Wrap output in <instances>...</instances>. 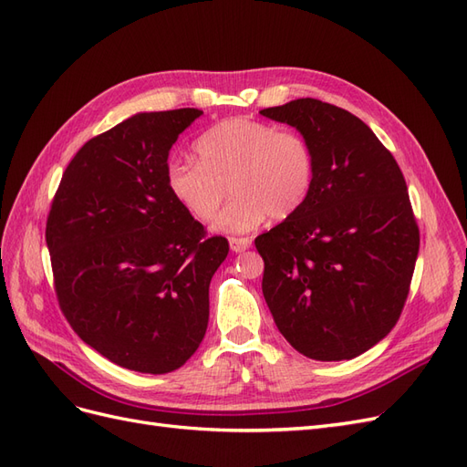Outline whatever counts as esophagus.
<instances>
[{"label": "esophagus", "mask_w": 467, "mask_h": 467, "mask_svg": "<svg viewBox=\"0 0 467 467\" xmlns=\"http://www.w3.org/2000/svg\"><path fill=\"white\" fill-rule=\"evenodd\" d=\"M230 247L234 253H242L251 247V239L249 237H230Z\"/></svg>", "instance_id": "obj_1"}]
</instances>
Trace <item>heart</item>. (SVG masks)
Segmentation results:
<instances>
[{"label": "heart", "mask_w": 467, "mask_h": 467, "mask_svg": "<svg viewBox=\"0 0 467 467\" xmlns=\"http://www.w3.org/2000/svg\"><path fill=\"white\" fill-rule=\"evenodd\" d=\"M201 161L171 160L165 182L173 199L199 222H210L228 187L234 201L216 220V230L244 234L268 216L285 220L312 192L316 153L296 130L253 119H225L196 140Z\"/></svg>", "instance_id": "obj_1"}]
</instances>
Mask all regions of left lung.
<instances>
[{
	"label": "left lung",
	"mask_w": 467,
	"mask_h": 467,
	"mask_svg": "<svg viewBox=\"0 0 467 467\" xmlns=\"http://www.w3.org/2000/svg\"><path fill=\"white\" fill-rule=\"evenodd\" d=\"M316 153L306 202L255 239L263 296L286 341L314 360H350L398 323L419 253L401 169L358 117L319 99L261 110Z\"/></svg>",
	"instance_id": "8db88e82"
}]
</instances>
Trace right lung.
<instances>
[{
    "label": "right lung",
    "instance_id": "obj_1",
    "mask_svg": "<svg viewBox=\"0 0 467 467\" xmlns=\"http://www.w3.org/2000/svg\"><path fill=\"white\" fill-rule=\"evenodd\" d=\"M199 109L140 112L69 161L47 220L54 290L83 343L122 368H181L208 327L228 239L208 237L167 189L169 150Z\"/></svg>",
    "mask_w": 467,
    "mask_h": 467
}]
</instances>
